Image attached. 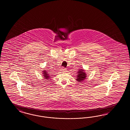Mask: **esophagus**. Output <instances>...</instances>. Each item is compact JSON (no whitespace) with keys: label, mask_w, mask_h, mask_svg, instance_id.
Returning <instances> with one entry per match:
<instances>
[{"label":"esophagus","mask_w":130,"mask_h":130,"mask_svg":"<svg viewBox=\"0 0 130 130\" xmlns=\"http://www.w3.org/2000/svg\"><path fill=\"white\" fill-rule=\"evenodd\" d=\"M60 71L62 72V73H63V72H66V71H67V70H66V69H65V68H62L61 70H60Z\"/></svg>","instance_id":"esophagus-1"}]
</instances>
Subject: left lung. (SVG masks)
Segmentation results:
<instances>
[{
    "label": "left lung",
    "mask_w": 130,
    "mask_h": 130,
    "mask_svg": "<svg viewBox=\"0 0 130 130\" xmlns=\"http://www.w3.org/2000/svg\"><path fill=\"white\" fill-rule=\"evenodd\" d=\"M86 74L85 73L83 69H81L80 70H78L77 75L76 76V80L78 82H82L86 79Z\"/></svg>",
    "instance_id": "8db88e82"
}]
</instances>
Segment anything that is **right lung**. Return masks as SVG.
Instances as JSON below:
<instances>
[{
    "instance_id": "right-lung-1",
    "label": "right lung",
    "mask_w": 130,
    "mask_h": 130,
    "mask_svg": "<svg viewBox=\"0 0 130 130\" xmlns=\"http://www.w3.org/2000/svg\"><path fill=\"white\" fill-rule=\"evenodd\" d=\"M42 73H43V76H44L43 77L45 79L48 80V79H50L51 76H50L49 74H48V72H47L46 71L43 70ZM49 80L50 81V80Z\"/></svg>"
}]
</instances>
